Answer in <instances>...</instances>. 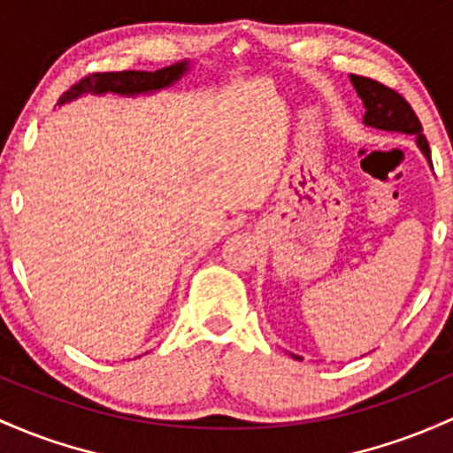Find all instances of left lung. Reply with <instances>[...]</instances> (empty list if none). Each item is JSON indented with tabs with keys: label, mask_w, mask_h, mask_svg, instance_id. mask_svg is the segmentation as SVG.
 <instances>
[{
	"label": "left lung",
	"mask_w": 453,
	"mask_h": 453,
	"mask_svg": "<svg viewBox=\"0 0 453 453\" xmlns=\"http://www.w3.org/2000/svg\"><path fill=\"white\" fill-rule=\"evenodd\" d=\"M350 83L355 86L361 101H364L365 127L376 128V131L412 135L417 142V148H419L421 154L426 157V161H428V165L432 167L428 139L424 137V128H421L419 118L415 116V111H412L409 103H406L400 94L394 92V89L385 88L382 83L374 81V79L350 74ZM290 357L296 361H303L299 355Z\"/></svg>",
	"instance_id": "left-lung-1"
}]
</instances>
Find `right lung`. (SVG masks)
I'll use <instances>...</instances> for the list:
<instances>
[{
    "mask_svg": "<svg viewBox=\"0 0 453 453\" xmlns=\"http://www.w3.org/2000/svg\"><path fill=\"white\" fill-rule=\"evenodd\" d=\"M191 71V59L172 64V66L158 68V71H122V73H94L83 77L81 81L74 83L71 89L59 96L58 105L71 103L74 98L94 94H116V96H142V94H154L161 89L172 88L173 83L180 81L185 74Z\"/></svg>",
    "mask_w": 453,
    "mask_h": 453,
    "instance_id": "add662e5",
    "label": "right lung"
}]
</instances>
